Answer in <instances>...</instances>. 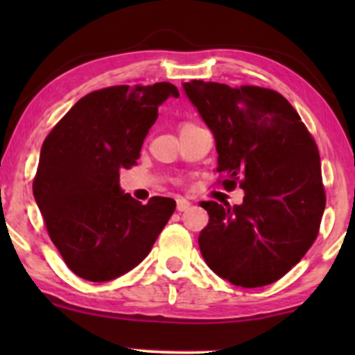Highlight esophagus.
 I'll return each instance as SVG.
<instances>
[{
	"mask_svg": "<svg viewBox=\"0 0 355 355\" xmlns=\"http://www.w3.org/2000/svg\"><path fill=\"white\" fill-rule=\"evenodd\" d=\"M190 205H191V203H190L189 200H187V198H183V197H178V198H177V210H178V211L189 210Z\"/></svg>",
	"mask_w": 355,
	"mask_h": 355,
	"instance_id": "1",
	"label": "esophagus"
}]
</instances>
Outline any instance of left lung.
I'll list each match as a JSON object with an SVG mask.
<instances>
[{"label":"left lung","instance_id":"1","mask_svg":"<svg viewBox=\"0 0 355 355\" xmlns=\"http://www.w3.org/2000/svg\"><path fill=\"white\" fill-rule=\"evenodd\" d=\"M187 96L214 132L225 190L242 205L200 202V252L215 274L245 288L274 284L315 242L325 209L315 140L295 108L268 88L191 80Z\"/></svg>","mask_w":355,"mask_h":355}]
</instances>
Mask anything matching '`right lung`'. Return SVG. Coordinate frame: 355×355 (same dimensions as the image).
Returning <instances> with one entry per match:
<instances>
[{
  "label": "right lung",
  "mask_w": 355,
  "mask_h": 355,
  "mask_svg": "<svg viewBox=\"0 0 355 355\" xmlns=\"http://www.w3.org/2000/svg\"><path fill=\"white\" fill-rule=\"evenodd\" d=\"M175 85H116L78 100L43 141L33 195L68 268L107 282L137 267L175 211L173 198L141 203L118 185Z\"/></svg>",
  "instance_id": "add662e5"
}]
</instances>
